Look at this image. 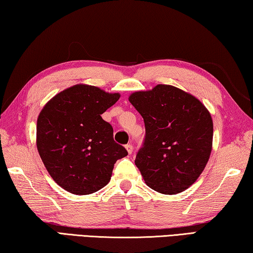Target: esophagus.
Segmentation results:
<instances>
[{
	"label": "esophagus",
	"instance_id": "1",
	"mask_svg": "<svg viewBox=\"0 0 253 253\" xmlns=\"http://www.w3.org/2000/svg\"><path fill=\"white\" fill-rule=\"evenodd\" d=\"M126 149L127 150V154L131 155V154H132V151H133V146H132L131 143H127L126 146Z\"/></svg>",
	"mask_w": 253,
	"mask_h": 253
}]
</instances>
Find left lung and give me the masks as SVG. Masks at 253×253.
<instances>
[{
  "label": "left lung",
  "instance_id": "1",
  "mask_svg": "<svg viewBox=\"0 0 253 253\" xmlns=\"http://www.w3.org/2000/svg\"><path fill=\"white\" fill-rule=\"evenodd\" d=\"M129 101L146 126L134 161L146 184L167 195L184 192L201 176L212 151L209 110L200 99L171 85L134 92Z\"/></svg>",
  "mask_w": 253,
  "mask_h": 253
}]
</instances>
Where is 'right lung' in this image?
<instances>
[{
	"label": "right lung",
	"mask_w": 253,
	"mask_h": 253,
	"mask_svg": "<svg viewBox=\"0 0 253 253\" xmlns=\"http://www.w3.org/2000/svg\"><path fill=\"white\" fill-rule=\"evenodd\" d=\"M119 98V93L78 84L58 93L41 110L37 148L49 175L67 192H97L110 181L117 160L127 156L101 117Z\"/></svg>",
	"instance_id": "add662e5"
}]
</instances>
